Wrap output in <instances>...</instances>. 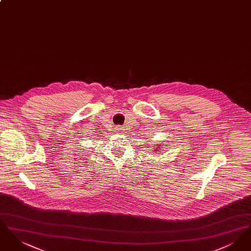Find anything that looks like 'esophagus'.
Here are the masks:
<instances>
[{"instance_id": "34e87169", "label": "esophagus", "mask_w": 251, "mask_h": 251, "mask_svg": "<svg viewBox=\"0 0 251 251\" xmlns=\"http://www.w3.org/2000/svg\"><path fill=\"white\" fill-rule=\"evenodd\" d=\"M123 131H124L123 127H120V126H119V127L117 128V132H118V133H122V132H123Z\"/></svg>"}]
</instances>
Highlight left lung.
<instances>
[{"instance_id":"obj_1","label":"left lung","mask_w":251,"mask_h":251,"mask_svg":"<svg viewBox=\"0 0 251 251\" xmlns=\"http://www.w3.org/2000/svg\"><path fill=\"white\" fill-rule=\"evenodd\" d=\"M163 146H164V145H160V144H158V147L154 149V151H155L156 152H159V151H160V150H162L161 148H162Z\"/></svg>"}]
</instances>
